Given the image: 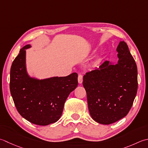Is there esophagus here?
<instances>
[{
  "label": "esophagus",
  "instance_id": "esophagus-1",
  "mask_svg": "<svg viewBox=\"0 0 148 148\" xmlns=\"http://www.w3.org/2000/svg\"><path fill=\"white\" fill-rule=\"evenodd\" d=\"M78 83H82L83 82V75L82 74H78V77H77Z\"/></svg>",
  "mask_w": 148,
  "mask_h": 148
}]
</instances>
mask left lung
<instances>
[{
  "mask_svg": "<svg viewBox=\"0 0 148 148\" xmlns=\"http://www.w3.org/2000/svg\"><path fill=\"white\" fill-rule=\"evenodd\" d=\"M117 51L119 59L117 64L105 61L83 76L90 114L103 124L114 123L125 117L137 92V65L126 43L120 42Z\"/></svg>",
  "mask_w": 148,
  "mask_h": 148,
  "instance_id": "obj_1",
  "label": "left lung"
}]
</instances>
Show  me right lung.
<instances>
[{
	"mask_svg": "<svg viewBox=\"0 0 148 148\" xmlns=\"http://www.w3.org/2000/svg\"><path fill=\"white\" fill-rule=\"evenodd\" d=\"M26 45L11 65L10 88L17 111L26 120L46 126L59 120L66 98L77 86V74L38 80L28 76L25 69Z\"/></svg>",
	"mask_w": 148,
	"mask_h": 148,
	"instance_id": "1",
	"label": "right lung"
}]
</instances>
